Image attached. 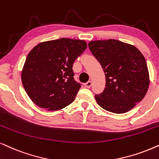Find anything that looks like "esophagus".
Masks as SVG:
<instances>
[{
    "label": "esophagus",
    "instance_id": "esophagus-1",
    "mask_svg": "<svg viewBox=\"0 0 159 159\" xmlns=\"http://www.w3.org/2000/svg\"><path fill=\"white\" fill-rule=\"evenodd\" d=\"M92 85V81H88L86 82V83H84V86H85V88H90L91 87Z\"/></svg>",
    "mask_w": 159,
    "mask_h": 159
}]
</instances>
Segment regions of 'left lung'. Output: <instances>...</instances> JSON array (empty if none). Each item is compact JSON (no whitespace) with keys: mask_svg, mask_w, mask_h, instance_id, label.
Returning a JSON list of instances; mask_svg holds the SVG:
<instances>
[{"mask_svg":"<svg viewBox=\"0 0 159 159\" xmlns=\"http://www.w3.org/2000/svg\"><path fill=\"white\" fill-rule=\"evenodd\" d=\"M88 47L106 77L104 91L95 96L98 104L116 114L131 110L143 99L149 87L143 55L134 45L115 39L92 41Z\"/></svg>","mask_w":159,"mask_h":159,"instance_id":"obj_1","label":"left lung"}]
</instances>
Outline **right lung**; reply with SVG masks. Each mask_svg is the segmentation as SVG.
Instances as JSON below:
<instances>
[{
  "instance_id": "obj_1",
  "label": "right lung",
  "mask_w": 159,
  "mask_h": 159,
  "mask_svg": "<svg viewBox=\"0 0 159 159\" xmlns=\"http://www.w3.org/2000/svg\"><path fill=\"white\" fill-rule=\"evenodd\" d=\"M87 48L83 40L62 38L37 44L22 71L25 90L32 102L48 111L59 110L75 100L81 84L74 80V62Z\"/></svg>"
}]
</instances>
